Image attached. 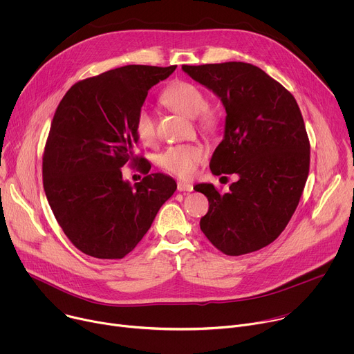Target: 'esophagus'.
Listing matches in <instances>:
<instances>
[{
  "label": "esophagus",
  "instance_id": "34e87169",
  "mask_svg": "<svg viewBox=\"0 0 354 354\" xmlns=\"http://www.w3.org/2000/svg\"><path fill=\"white\" fill-rule=\"evenodd\" d=\"M178 190L179 192H192L193 185L187 183V182H178Z\"/></svg>",
  "mask_w": 354,
  "mask_h": 354
}]
</instances>
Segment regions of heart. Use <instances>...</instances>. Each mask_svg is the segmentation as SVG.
<instances>
[{
  "instance_id": "1",
  "label": "heart",
  "mask_w": 354,
  "mask_h": 354,
  "mask_svg": "<svg viewBox=\"0 0 354 354\" xmlns=\"http://www.w3.org/2000/svg\"><path fill=\"white\" fill-rule=\"evenodd\" d=\"M165 106L187 118H198L200 126L205 130H214L218 123L217 113L207 108L206 93L189 81H176L169 85L161 95ZM134 130L144 144H153L157 138L156 120L145 108L140 109L136 118ZM205 160V149L197 144L171 145L157 158V164L167 172L179 178H190L197 165Z\"/></svg>"
}]
</instances>
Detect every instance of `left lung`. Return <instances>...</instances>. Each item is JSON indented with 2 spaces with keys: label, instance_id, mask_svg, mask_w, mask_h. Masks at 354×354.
Wrapping results in <instances>:
<instances>
[{
  "label": "left lung",
  "instance_id": "1",
  "mask_svg": "<svg viewBox=\"0 0 354 354\" xmlns=\"http://www.w3.org/2000/svg\"><path fill=\"white\" fill-rule=\"evenodd\" d=\"M182 70L217 95L227 113L210 161L213 175H238L228 193L213 183L193 187L209 198L200 230L225 255L259 250L286 228L308 178L310 141L299 108L257 66L230 62Z\"/></svg>",
  "mask_w": 354,
  "mask_h": 354
}]
</instances>
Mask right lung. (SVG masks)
Segmentation results:
<instances>
[{
	"mask_svg": "<svg viewBox=\"0 0 354 354\" xmlns=\"http://www.w3.org/2000/svg\"><path fill=\"white\" fill-rule=\"evenodd\" d=\"M176 66H124L74 84L55 113L43 154V187L68 239L85 255L122 259L137 246L176 182L148 174L123 179L122 168L137 162L134 123L151 86Z\"/></svg>",
	"mask_w": 354,
	"mask_h": 354,
	"instance_id": "right-lung-1",
	"label": "right lung"
}]
</instances>
